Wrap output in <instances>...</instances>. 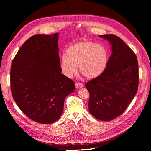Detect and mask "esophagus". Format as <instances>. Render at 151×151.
Returning a JSON list of instances; mask_svg holds the SVG:
<instances>
[{"mask_svg": "<svg viewBox=\"0 0 151 151\" xmlns=\"http://www.w3.org/2000/svg\"><path fill=\"white\" fill-rule=\"evenodd\" d=\"M83 86H84V84H83V83H81L76 82V83H75V86H76V88H78V89L81 88L82 87H83Z\"/></svg>", "mask_w": 151, "mask_h": 151, "instance_id": "34e87169", "label": "esophagus"}]
</instances>
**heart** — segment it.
<instances>
[{
  "label": "heart",
  "instance_id": "heart-1",
  "mask_svg": "<svg viewBox=\"0 0 151 151\" xmlns=\"http://www.w3.org/2000/svg\"><path fill=\"white\" fill-rule=\"evenodd\" d=\"M108 61L109 51L105 46L85 40L68 47L67 55L63 54L60 58V67L63 75L72 78L79 65L86 78L95 79L104 74Z\"/></svg>",
  "mask_w": 151,
  "mask_h": 151
}]
</instances>
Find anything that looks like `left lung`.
I'll return each instance as SVG.
<instances>
[{
  "mask_svg": "<svg viewBox=\"0 0 151 151\" xmlns=\"http://www.w3.org/2000/svg\"><path fill=\"white\" fill-rule=\"evenodd\" d=\"M99 37L111 44L112 54L104 74L85 86L90 95V113L99 120L109 121L121 116L136 95L138 63L135 53L121 38L114 34Z\"/></svg>",
  "mask_w": 151,
  "mask_h": 151,
  "instance_id": "8db88e82",
  "label": "left lung"
}]
</instances>
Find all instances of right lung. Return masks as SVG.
I'll return each mask as SVG.
<instances>
[{"label": "right lung", "instance_id": "1", "mask_svg": "<svg viewBox=\"0 0 151 151\" xmlns=\"http://www.w3.org/2000/svg\"><path fill=\"white\" fill-rule=\"evenodd\" d=\"M58 34H36L24 42L11 65L13 99L31 120L51 124L60 118L75 83L60 73Z\"/></svg>", "mask_w": 151, "mask_h": 151}]
</instances>
